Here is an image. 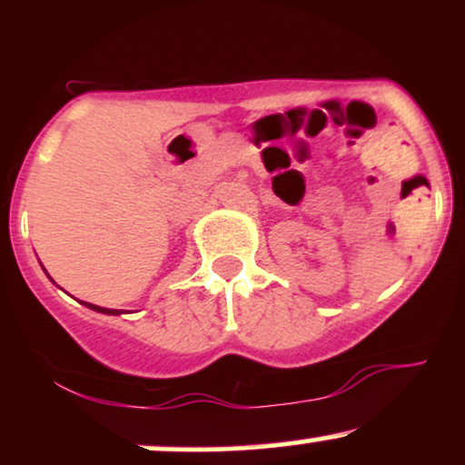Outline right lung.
<instances>
[{
  "label": "right lung",
  "instance_id": "add662e5",
  "mask_svg": "<svg viewBox=\"0 0 465 465\" xmlns=\"http://www.w3.org/2000/svg\"><path fill=\"white\" fill-rule=\"evenodd\" d=\"M84 306H89V308H92V311L103 312V314H120L117 311H111V308H100V306H94V303H87V302H84Z\"/></svg>",
  "mask_w": 465,
  "mask_h": 465
}]
</instances>
